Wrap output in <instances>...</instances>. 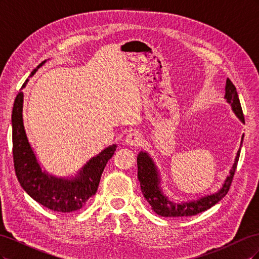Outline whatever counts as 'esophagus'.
I'll return each instance as SVG.
<instances>
[{
    "label": "esophagus",
    "instance_id": "obj_1",
    "mask_svg": "<svg viewBox=\"0 0 259 259\" xmlns=\"http://www.w3.org/2000/svg\"><path fill=\"white\" fill-rule=\"evenodd\" d=\"M126 143H127V145L138 147V146H140V144L143 143V136L140 135L138 132H135V131L131 132L130 134H127V136H126Z\"/></svg>",
    "mask_w": 259,
    "mask_h": 259
}]
</instances>
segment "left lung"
<instances>
[{
  "mask_svg": "<svg viewBox=\"0 0 259 259\" xmlns=\"http://www.w3.org/2000/svg\"><path fill=\"white\" fill-rule=\"evenodd\" d=\"M225 90V97L228 100V103H230L232 110L240 117L241 121L244 122V116H243V111L237 89L229 79H227L226 81ZM243 137L244 136H242V142ZM240 152L241 148L239 149V151L237 153L233 166L230 169V175L225 180L221 190L216 192L215 194L207 195V197H204L200 200L185 203H176L174 201H169L165 195L162 193L159 187L160 179L158 178V171H156V167L152 160L146 152H139V154L137 155V175L140 183V187H142V191L144 193V197L149 202V204L151 205L155 213L163 217H188L202 213V211L214 206L216 203H218L227 193H228L233 180L234 173H236L237 169Z\"/></svg>",
  "mask_w": 259,
  "mask_h": 259,
  "instance_id": "8db88e82",
  "label": "left lung"
}]
</instances>
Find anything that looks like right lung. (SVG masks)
Wrapping results in <instances>:
<instances>
[{"mask_svg":"<svg viewBox=\"0 0 259 259\" xmlns=\"http://www.w3.org/2000/svg\"><path fill=\"white\" fill-rule=\"evenodd\" d=\"M45 61L41 62L31 75ZM28 80L23 83L26 86ZM23 94L20 91L15 99L12 113L14 168L20 186L31 198L43 206L60 213L79 210L93 195H95L107 162L112 158L116 146L106 148L94 156L80 170L75 178L58 179L43 173L31 149L22 122Z\"/></svg>","mask_w":259,"mask_h":259,"instance_id":"add662e5","label":"right lung"}]
</instances>
